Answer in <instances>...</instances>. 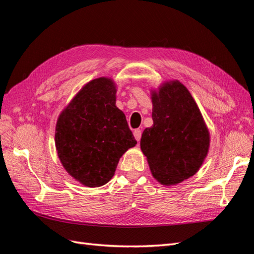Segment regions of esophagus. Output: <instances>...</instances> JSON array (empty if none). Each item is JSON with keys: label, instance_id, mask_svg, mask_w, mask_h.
<instances>
[{"label": "esophagus", "instance_id": "34e87169", "mask_svg": "<svg viewBox=\"0 0 254 254\" xmlns=\"http://www.w3.org/2000/svg\"><path fill=\"white\" fill-rule=\"evenodd\" d=\"M133 135H134V137H135V140H136L137 142H140V140H141V136H142V130H140V129H135L134 131H133Z\"/></svg>", "mask_w": 254, "mask_h": 254}]
</instances>
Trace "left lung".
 I'll return each mask as SVG.
<instances>
[{
    "instance_id": "1",
    "label": "left lung",
    "mask_w": 254,
    "mask_h": 254,
    "mask_svg": "<svg viewBox=\"0 0 254 254\" xmlns=\"http://www.w3.org/2000/svg\"><path fill=\"white\" fill-rule=\"evenodd\" d=\"M151 101L153 125L143 131L141 149L152 176L172 186L200 168L210 146L209 130L194 98L178 80L164 83Z\"/></svg>"
}]
</instances>
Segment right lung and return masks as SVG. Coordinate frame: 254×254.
Returning <instances> with one entry per match:
<instances>
[{"label":"right lung","mask_w":254,"mask_h":254,"mask_svg":"<svg viewBox=\"0 0 254 254\" xmlns=\"http://www.w3.org/2000/svg\"><path fill=\"white\" fill-rule=\"evenodd\" d=\"M115 93L111 79L91 80L57 121L55 143L61 163L89 188L108 182L120 158L136 144L125 114L115 106Z\"/></svg>","instance_id":"obj_1"}]
</instances>
